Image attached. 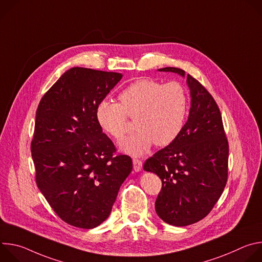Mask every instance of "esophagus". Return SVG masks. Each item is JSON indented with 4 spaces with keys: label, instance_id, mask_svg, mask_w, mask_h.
Masks as SVG:
<instances>
[{
    "label": "esophagus",
    "instance_id": "1",
    "mask_svg": "<svg viewBox=\"0 0 262 262\" xmlns=\"http://www.w3.org/2000/svg\"><path fill=\"white\" fill-rule=\"evenodd\" d=\"M133 164H134V170H135L136 172H140V171L142 170L143 163H142L140 160L134 159V160H133Z\"/></svg>",
    "mask_w": 262,
    "mask_h": 262
}]
</instances>
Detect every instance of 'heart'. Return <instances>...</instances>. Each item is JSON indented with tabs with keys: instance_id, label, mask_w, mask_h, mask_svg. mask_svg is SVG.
<instances>
[{
	"instance_id": "obj_1",
	"label": "heart",
	"mask_w": 262,
	"mask_h": 262,
	"mask_svg": "<svg viewBox=\"0 0 262 262\" xmlns=\"http://www.w3.org/2000/svg\"><path fill=\"white\" fill-rule=\"evenodd\" d=\"M119 99L120 103L101 101L96 119L103 130L117 140L127 133V116L136 119L138 132L120 143L125 154L140 157L154 143L168 146L180 134L188 112V94L180 83L142 79L123 90Z\"/></svg>"
}]
</instances>
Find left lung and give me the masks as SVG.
<instances>
[{"label": "left lung", "mask_w": 262, "mask_h": 262, "mask_svg": "<svg viewBox=\"0 0 262 262\" xmlns=\"http://www.w3.org/2000/svg\"><path fill=\"white\" fill-rule=\"evenodd\" d=\"M159 71L185 76L184 70L165 67ZM188 121L178 137L144 164V170L162 180L156 211L173 226H188L205 217L221 197L228 177V141L220 108L210 93L190 74Z\"/></svg>", "instance_id": "left-lung-1"}]
</instances>
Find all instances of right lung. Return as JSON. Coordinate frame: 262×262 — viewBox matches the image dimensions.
<instances>
[{
	"label": "right lung",
	"mask_w": 262,
	"mask_h": 262,
	"mask_svg": "<svg viewBox=\"0 0 262 262\" xmlns=\"http://www.w3.org/2000/svg\"><path fill=\"white\" fill-rule=\"evenodd\" d=\"M122 79L118 72L72 67L41 98L31 152L36 183L55 212L83 229L111 213L133 169L128 156L102 133L96 108Z\"/></svg>",
	"instance_id": "right-lung-1"
}]
</instances>
